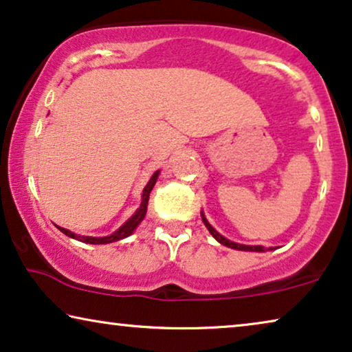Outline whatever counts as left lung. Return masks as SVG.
<instances>
[{
	"label": "left lung",
	"mask_w": 352,
	"mask_h": 352,
	"mask_svg": "<svg viewBox=\"0 0 352 352\" xmlns=\"http://www.w3.org/2000/svg\"><path fill=\"white\" fill-rule=\"evenodd\" d=\"M201 221H204V224L206 226V229L210 230V234L213 235V237L218 240L219 243H223V245H226V247H229V248H234V250H242V252H266V248L264 247H261V245H242V243H235V242H230V240H228L226 237H223V235H221L219 232H216V229L213 228V226H211L208 221H206V218H205V214L201 213ZM269 250H272V248H269Z\"/></svg>",
	"instance_id": "left-lung-1"
}]
</instances>
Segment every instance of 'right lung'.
<instances>
[{"mask_svg": "<svg viewBox=\"0 0 352 352\" xmlns=\"http://www.w3.org/2000/svg\"><path fill=\"white\" fill-rule=\"evenodd\" d=\"M158 173L160 171H155L151 177V181L147 182V186L144 187L142 190V201H141V206L136 210V213H134L131 218H129L126 223H124L122 228L118 230H115L112 235H107V237H85V235H78L75 232H72V230H67L64 228H59L60 232H64L65 235H69V237L75 239V240H80V242L83 243H93V245H104V243H112V242H118V240H122L124 237H128V235H131L134 232V229L138 228L139 224H141V221L144 219V216L147 213V204H148V195H151V190L153 189V186H155L157 182V177H158Z\"/></svg>", "mask_w": 352, "mask_h": 352, "instance_id": "1", "label": "right lung"}]
</instances>
